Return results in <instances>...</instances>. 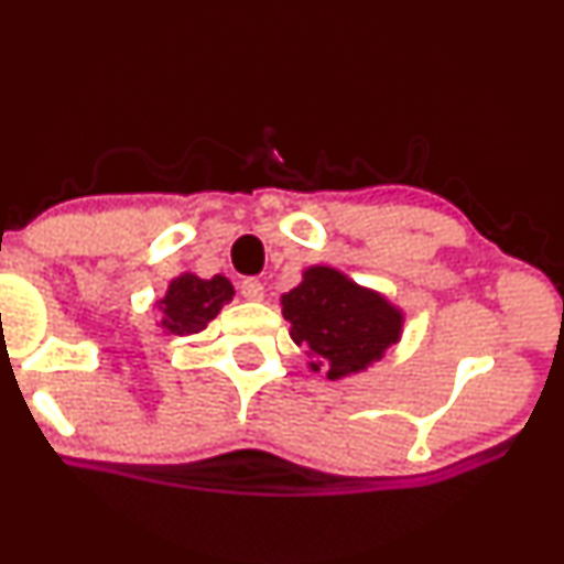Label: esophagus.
Here are the masks:
<instances>
[{
	"mask_svg": "<svg viewBox=\"0 0 564 564\" xmlns=\"http://www.w3.org/2000/svg\"><path fill=\"white\" fill-rule=\"evenodd\" d=\"M241 294L249 302H262L264 300V286L260 281H257V278H246V281H241Z\"/></svg>",
	"mask_w": 564,
	"mask_h": 564,
	"instance_id": "1",
	"label": "esophagus"
}]
</instances>
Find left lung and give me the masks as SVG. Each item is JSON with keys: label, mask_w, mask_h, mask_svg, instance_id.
<instances>
[{"label": "left lung", "mask_w": 564, "mask_h": 564, "mask_svg": "<svg viewBox=\"0 0 564 564\" xmlns=\"http://www.w3.org/2000/svg\"><path fill=\"white\" fill-rule=\"evenodd\" d=\"M291 339L307 368L339 381L364 373L403 336L405 313L377 289L355 283L332 264L302 270L300 286L281 294Z\"/></svg>", "instance_id": "obj_1"}]
</instances>
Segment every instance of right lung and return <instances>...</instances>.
<instances>
[{
  "instance_id": "add662e5",
  "label": "right lung",
  "mask_w": 564,
  "mask_h": 564,
  "mask_svg": "<svg viewBox=\"0 0 564 564\" xmlns=\"http://www.w3.org/2000/svg\"><path fill=\"white\" fill-rule=\"evenodd\" d=\"M236 296V289L225 275L198 278L196 273L174 275L166 286V294L156 300L161 313L159 326L164 334L185 336L206 328L215 321L219 310Z\"/></svg>"
}]
</instances>
